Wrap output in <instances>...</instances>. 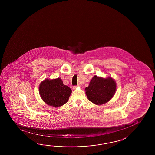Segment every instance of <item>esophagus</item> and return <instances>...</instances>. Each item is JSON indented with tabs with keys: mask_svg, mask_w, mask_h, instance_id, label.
Wrapping results in <instances>:
<instances>
[{
	"mask_svg": "<svg viewBox=\"0 0 155 155\" xmlns=\"http://www.w3.org/2000/svg\"><path fill=\"white\" fill-rule=\"evenodd\" d=\"M79 86H80V85H78L74 86L73 87V88H74V89H76L78 87H79Z\"/></svg>",
	"mask_w": 155,
	"mask_h": 155,
	"instance_id": "1",
	"label": "esophagus"
}]
</instances>
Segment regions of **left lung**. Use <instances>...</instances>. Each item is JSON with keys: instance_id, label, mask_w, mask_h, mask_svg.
Wrapping results in <instances>:
<instances>
[{"instance_id": "1", "label": "left lung", "mask_w": 155, "mask_h": 155, "mask_svg": "<svg viewBox=\"0 0 155 155\" xmlns=\"http://www.w3.org/2000/svg\"><path fill=\"white\" fill-rule=\"evenodd\" d=\"M116 85L111 78L103 79L94 76L86 87V95L92 103L96 105H102L108 102L115 93Z\"/></svg>"}]
</instances>
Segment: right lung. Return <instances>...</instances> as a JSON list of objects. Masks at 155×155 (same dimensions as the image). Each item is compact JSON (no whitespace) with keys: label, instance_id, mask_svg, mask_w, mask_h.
<instances>
[{"label":"right lung","instance_id":"right-lung-1","mask_svg":"<svg viewBox=\"0 0 155 155\" xmlns=\"http://www.w3.org/2000/svg\"><path fill=\"white\" fill-rule=\"evenodd\" d=\"M71 92L69 87L64 85L60 78L46 79L40 84L39 94L41 99L48 105L56 107L65 104Z\"/></svg>","mask_w":155,"mask_h":155}]
</instances>
